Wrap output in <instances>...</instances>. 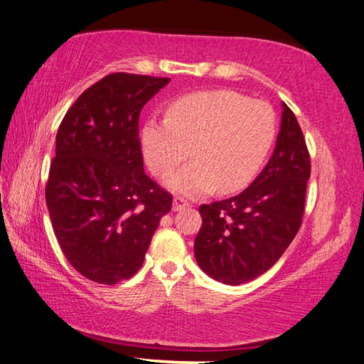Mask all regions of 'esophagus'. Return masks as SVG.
Instances as JSON below:
<instances>
[{"label":"esophagus","instance_id":"34e87169","mask_svg":"<svg viewBox=\"0 0 364 364\" xmlns=\"http://www.w3.org/2000/svg\"><path fill=\"white\" fill-rule=\"evenodd\" d=\"M190 205H191V204H190L188 200L185 199L183 196H176L174 200H173V208L176 210V212H177V210H182V208L190 207Z\"/></svg>","mask_w":364,"mask_h":364}]
</instances>
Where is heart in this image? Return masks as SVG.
<instances>
[{
  "mask_svg": "<svg viewBox=\"0 0 364 364\" xmlns=\"http://www.w3.org/2000/svg\"><path fill=\"white\" fill-rule=\"evenodd\" d=\"M276 112L264 101L232 90L195 92L177 98L168 119L143 127L146 164L166 176L190 156L193 161L169 176L166 183L190 196L215 187L221 193L243 190L254 181L276 140Z\"/></svg>",
  "mask_w": 364,
  "mask_h": 364,
  "instance_id": "b5f03b06",
  "label": "heart"
}]
</instances>
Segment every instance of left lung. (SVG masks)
Masks as SVG:
<instances>
[{
    "mask_svg": "<svg viewBox=\"0 0 364 364\" xmlns=\"http://www.w3.org/2000/svg\"><path fill=\"white\" fill-rule=\"evenodd\" d=\"M310 173L302 129L284 104L276 149L257 179L237 196L199 207L195 255L203 271L228 285L268 271L301 229Z\"/></svg>",
    "mask_w": 364,
    "mask_h": 364,
    "instance_id": "1",
    "label": "left lung"
}]
</instances>
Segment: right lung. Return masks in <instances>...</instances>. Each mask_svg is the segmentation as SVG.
<instances>
[{
    "label": "right lung",
    "mask_w": 364,
    "mask_h": 364,
    "mask_svg": "<svg viewBox=\"0 0 364 364\" xmlns=\"http://www.w3.org/2000/svg\"><path fill=\"white\" fill-rule=\"evenodd\" d=\"M169 77L112 73L68 109L45 188L63 255L88 280L115 285L141 268L173 195L144 174L139 118Z\"/></svg>",
    "instance_id": "add662e5"
}]
</instances>
